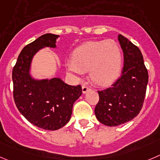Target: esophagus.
Returning <instances> with one entry per match:
<instances>
[{"mask_svg":"<svg viewBox=\"0 0 160 160\" xmlns=\"http://www.w3.org/2000/svg\"><path fill=\"white\" fill-rule=\"evenodd\" d=\"M82 92L83 93H86V92H87L88 90H89V87H88L87 86H85V85H83L82 87Z\"/></svg>","mask_w":160,"mask_h":160,"instance_id":"34e87169","label":"esophagus"}]
</instances>
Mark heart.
<instances>
[{"label":"heart","mask_w":160,"mask_h":160,"mask_svg":"<svg viewBox=\"0 0 160 160\" xmlns=\"http://www.w3.org/2000/svg\"><path fill=\"white\" fill-rule=\"evenodd\" d=\"M122 58L121 47L115 40L88 42L73 52L68 69L75 75L89 71L92 83L105 86L112 84L119 75Z\"/></svg>","instance_id":"b5f03b06"}]
</instances>
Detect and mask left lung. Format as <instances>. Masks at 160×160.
Instances as JSON below:
<instances>
[{"instance_id":"obj_1","label":"left lung","mask_w":160,"mask_h":160,"mask_svg":"<svg viewBox=\"0 0 160 160\" xmlns=\"http://www.w3.org/2000/svg\"><path fill=\"white\" fill-rule=\"evenodd\" d=\"M123 52L122 74L111 87L98 91L99 101L95 115L99 122L116 127L130 121L139 114L145 97L148 74L138 46L118 34Z\"/></svg>"}]
</instances>
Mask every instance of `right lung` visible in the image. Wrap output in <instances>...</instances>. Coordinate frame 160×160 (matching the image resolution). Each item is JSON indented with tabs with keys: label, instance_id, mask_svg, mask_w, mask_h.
Returning <instances> with one entry per match:
<instances>
[{
	"label": "right lung",
	"instance_id": "right-lung-1",
	"mask_svg": "<svg viewBox=\"0 0 160 160\" xmlns=\"http://www.w3.org/2000/svg\"><path fill=\"white\" fill-rule=\"evenodd\" d=\"M58 35L45 33L26 45L12 70L13 97L18 110L39 128L56 130L68 122L82 86H69L60 78L34 81L29 75L32 57L42 47H56Z\"/></svg>",
	"mask_w": 160,
	"mask_h": 160
}]
</instances>
